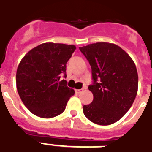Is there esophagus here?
Returning <instances> with one entry per match:
<instances>
[{
  "label": "esophagus",
  "mask_w": 152,
  "mask_h": 152,
  "mask_svg": "<svg viewBox=\"0 0 152 152\" xmlns=\"http://www.w3.org/2000/svg\"><path fill=\"white\" fill-rule=\"evenodd\" d=\"M81 91H82V90H80V89H76V90H75V92H76V94H80Z\"/></svg>",
  "instance_id": "1"
}]
</instances>
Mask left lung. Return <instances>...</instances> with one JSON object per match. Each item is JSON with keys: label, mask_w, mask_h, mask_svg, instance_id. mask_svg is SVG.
Here are the masks:
<instances>
[{"label": "left lung", "mask_w": 152, "mask_h": 152, "mask_svg": "<svg viewBox=\"0 0 152 152\" xmlns=\"http://www.w3.org/2000/svg\"><path fill=\"white\" fill-rule=\"evenodd\" d=\"M91 67L94 99L83 106L93 123L108 125L120 120L132 106L138 90V74L132 59L118 46L97 42L80 47Z\"/></svg>", "instance_id": "obj_1"}]
</instances>
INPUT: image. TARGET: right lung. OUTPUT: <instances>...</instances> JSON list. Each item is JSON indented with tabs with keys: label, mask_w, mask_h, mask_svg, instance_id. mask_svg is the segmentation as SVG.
<instances>
[{
	"label": "right lung",
	"mask_w": 152,
	"mask_h": 152,
	"mask_svg": "<svg viewBox=\"0 0 152 152\" xmlns=\"http://www.w3.org/2000/svg\"><path fill=\"white\" fill-rule=\"evenodd\" d=\"M74 45L46 42L34 47L21 60L16 88L25 106L39 118H50L64 112L73 89L67 87L66 64Z\"/></svg>",
	"instance_id": "obj_1"
}]
</instances>
